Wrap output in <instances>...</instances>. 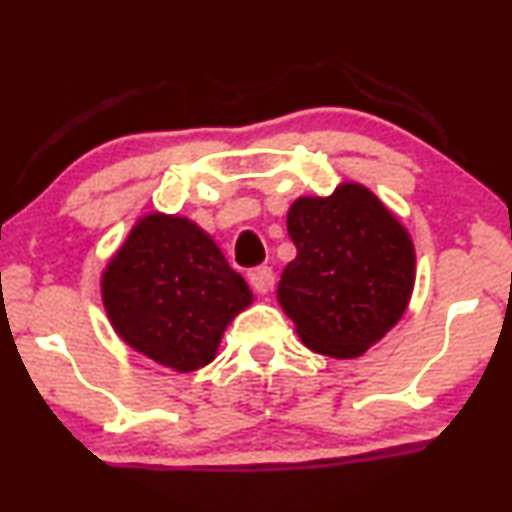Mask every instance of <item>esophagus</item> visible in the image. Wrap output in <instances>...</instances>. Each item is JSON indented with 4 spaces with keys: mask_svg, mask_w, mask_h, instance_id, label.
<instances>
[{
    "mask_svg": "<svg viewBox=\"0 0 512 512\" xmlns=\"http://www.w3.org/2000/svg\"><path fill=\"white\" fill-rule=\"evenodd\" d=\"M248 279H250V286L255 288V293H260V295H267L274 288V272H272V267L252 269V272L248 274Z\"/></svg>",
    "mask_w": 512,
    "mask_h": 512,
    "instance_id": "obj_1",
    "label": "esophagus"
}]
</instances>
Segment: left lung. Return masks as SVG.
<instances>
[{"label":"left lung","instance_id":"1","mask_svg":"<svg viewBox=\"0 0 512 512\" xmlns=\"http://www.w3.org/2000/svg\"><path fill=\"white\" fill-rule=\"evenodd\" d=\"M293 262L279 281V303L315 353L357 357L408 307L415 250L398 219L357 183L331 197H300L288 212Z\"/></svg>","mask_w":512,"mask_h":512}]
</instances>
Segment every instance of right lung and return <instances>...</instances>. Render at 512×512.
<instances>
[{"label": "right lung", "instance_id": "add662e5", "mask_svg": "<svg viewBox=\"0 0 512 512\" xmlns=\"http://www.w3.org/2000/svg\"><path fill=\"white\" fill-rule=\"evenodd\" d=\"M102 298L128 346L193 372L214 360L226 324L252 293L193 221L150 214L104 272Z\"/></svg>", "mask_w": 512, "mask_h": 512}]
</instances>
